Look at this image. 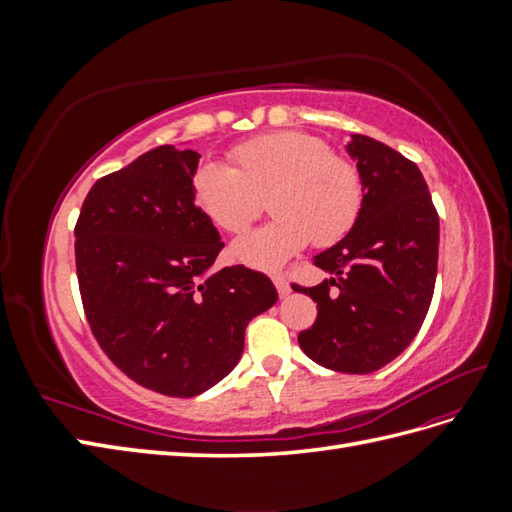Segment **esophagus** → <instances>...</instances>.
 Returning <instances> with one entry per match:
<instances>
[{
	"instance_id": "34e87169",
	"label": "esophagus",
	"mask_w": 512,
	"mask_h": 512,
	"mask_svg": "<svg viewBox=\"0 0 512 512\" xmlns=\"http://www.w3.org/2000/svg\"><path fill=\"white\" fill-rule=\"evenodd\" d=\"M271 280H273L277 292H280V297H288V294H290V286H288L286 275H284V273H273Z\"/></svg>"
}]
</instances>
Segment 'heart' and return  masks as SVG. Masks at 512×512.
<instances>
[{"label":"heart","mask_w":512,"mask_h":512,"mask_svg":"<svg viewBox=\"0 0 512 512\" xmlns=\"http://www.w3.org/2000/svg\"><path fill=\"white\" fill-rule=\"evenodd\" d=\"M230 166L205 162L192 177L196 205L230 235H239L265 207L273 220L247 232L232 254L254 267H277L312 241L329 247L344 239L363 205L361 173L318 136L273 132L230 151Z\"/></svg>","instance_id":"heart-1"}]
</instances>
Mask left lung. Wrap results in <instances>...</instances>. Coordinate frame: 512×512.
Instances as JSON below:
<instances>
[{"instance_id":"obj_1","label":"left lung","mask_w":512,"mask_h":512,"mask_svg":"<svg viewBox=\"0 0 512 512\" xmlns=\"http://www.w3.org/2000/svg\"><path fill=\"white\" fill-rule=\"evenodd\" d=\"M348 153L365 190L361 213L342 241L314 258L335 277L297 290L318 307L299 346L327 369L371 374L410 346L427 316L440 218L412 160L363 134L352 136Z\"/></svg>"}]
</instances>
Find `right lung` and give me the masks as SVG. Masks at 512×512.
I'll return each mask as SVG.
<instances>
[{
  "label": "right lung",
  "mask_w": 512,
  "mask_h": 512,
  "mask_svg": "<svg viewBox=\"0 0 512 512\" xmlns=\"http://www.w3.org/2000/svg\"><path fill=\"white\" fill-rule=\"evenodd\" d=\"M198 153L162 145L100 177L74 226L89 329L117 369L168 397H194L241 359L245 327L277 301L243 265L207 273L224 241L194 205Z\"/></svg>",
  "instance_id": "right-lung-1"
}]
</instances>
